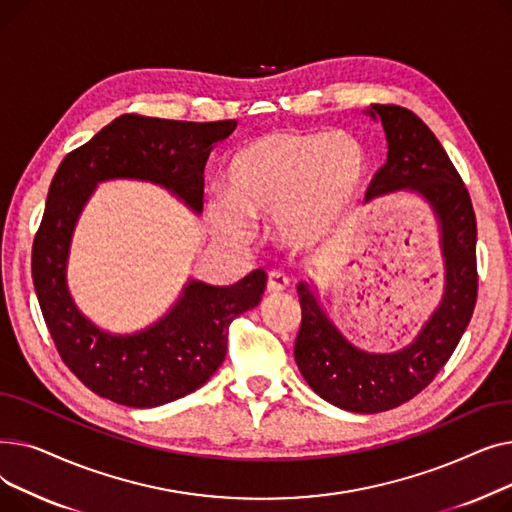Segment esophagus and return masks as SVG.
Masks as SVG:
<instances>
[{
  "mask_svg": "<svg viewBox=\"0 0 512 512\" xmlns=\"http://www.w3.org/2000/svg\"><path fill=\"white\" fill-rule=\"evenodd\" d=\"M288 284H290V280H288L286 274H282V272H270V276H267L265 288H267V292H270V294H278V292L286 290Z\"/></svg>",
  "mask_w": 512,
  "mask_h": 512,
  "instance_id": "obj_1",
  "label": "esophagus"
}]
</instances>
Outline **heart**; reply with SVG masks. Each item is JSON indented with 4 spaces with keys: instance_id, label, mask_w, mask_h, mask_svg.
I'll use <instances>...</instances> for the list:
<instances>
[{
    "instance_id": "obj_1",
    "label": "heart",
    "mask_w": 512,
    "mask_h": 512,
    "mask_svg": "<svg viewBox=\"0 0 512 512\" xmlns=\"http://www.w3.org/2000/svg\"><path fill=\"white\" fill-rule=\"evenodd\" d=\"M365 176L367 153L351 134L270 132L230 157L226 197L211 199L207 213L232 240L247 238V218L276 213L284 245L309 249L336 228Z\"/></svg>"
}]
</instances>
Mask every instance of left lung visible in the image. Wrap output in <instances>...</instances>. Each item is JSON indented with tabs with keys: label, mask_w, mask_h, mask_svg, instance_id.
<instances>
[{
	"label": "left lung",
	"mask_w": 512,
	"mask_h": 512,
	"mask_svg": "<svg viewBox=\"0 0 512 512\" xmlns=\"http://www.w3.org/2000/svg\"><path fill=\"white\" fill-rule=\"evenodd\" d=\"M367 114L382 120L388 159L365 197L407 188L432 205L446 267L444 297L409 346L378 355L348 342L301 282L297 292L303 319L294 361L311 390L332 405L353 413H382L432 384L465 334L477 301V224L465 182L425 122L392 103H373Z\"/></svg>",
	"instance_id": "1"
}]
</instances>
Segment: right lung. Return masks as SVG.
Masks as SVG:
<instances>
[{
	"mask_svg": "<svg viewBox=\"0 0 512 512\" xmlns=\"http://www.w3.org/2000/svg\"><path fill=\"white\" fill-rule=\"evenodd\" d=\"M234 128L236 120L124 114L70 151L49 184L31 265L41 313L68 369L118 405L151 409L201 388L226 357L232 319L259 305L267 276L255 270L232 286L191 280L176 305L147 330L128 336L103 332L76 309L66 284L78 215L95 186L112 178L155 182L199 213L207 157Z\"/></svg>",
	"mask_w": 512,
	"mask_h": 512,
	"instance_id": "add662e5",
	"label": "right lung"
}]
</instances>
